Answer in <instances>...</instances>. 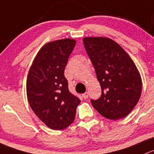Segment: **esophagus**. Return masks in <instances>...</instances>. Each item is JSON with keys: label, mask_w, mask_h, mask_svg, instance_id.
Segmentation results:
<instances>
[{"label": "esophagus", "mask_w": 154, "mask_h": 154, "mask_svg": "<svg viewBox=\"0 0 154 154\" xmlns=\"http://www.w3.org/2000/svg\"><path fill=\"white\" fill-rule=\"evenodd\" d=\"M88 96H89V93H88V92H86V93H84V94H82V96H83V98L85 99H88Z\"/></svg>", "instance_id": "obj_1"}]
</instances>
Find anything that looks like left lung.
<instances>
[{"label": "left lung", "mask_w": 154, "mask_h": 154, "mask_svg": "<svg viewBox=\"0 0 154 154\" xmlns=\"http://www.w3.org/2000/svg\"><path fill=\"white\" fill-rule=\"evenodd\" d=\"M84 46L101 88V96L90 99L101 116L117 120L128 116L140 98L142 79L128 54L107 38H85Z\"/></svg>", "instance_id": "obj_1"}]
</instances>
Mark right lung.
<instances>
[{"instance_id": "1", "label": "right lung", "mask_w": 154, "mask_h": 154, "mask_svg": "<svg viewBox=\"0 0 154 154\" xmlns=\"http://www.w3.org/2000/svg\"><path fill=\"white\" fill-rule=\"evenodd\" d=\"M73 39L47 43L39 50L26 79L29 104L35 115L53 130L73 122L81 101L69 92L64 69L75 46Z\"/></svg>"}]
</instances>
